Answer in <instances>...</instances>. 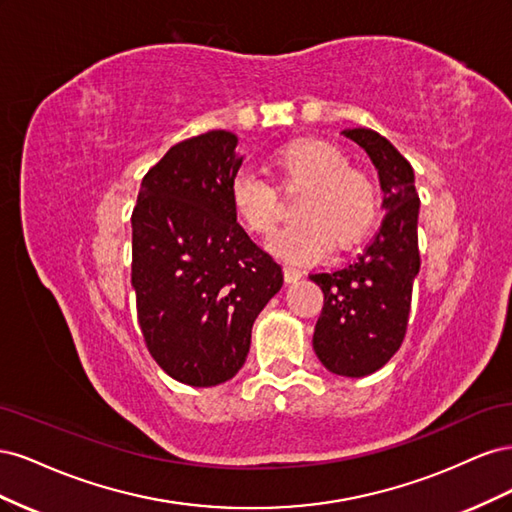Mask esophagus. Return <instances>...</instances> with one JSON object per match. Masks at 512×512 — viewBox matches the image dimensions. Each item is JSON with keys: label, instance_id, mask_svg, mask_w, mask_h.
I'll use <instances>...</instances> for the list:
<instances>
[{"label": "esophagus", "instance_id": "34e87169", "mask_svg": "<svg viewBox=\"0 0 512 512\" xmlns=\"http://www.w3.org/2000/svg\"><path fill=\"white\" fill-rule=\"evenodd\" d=\"M301 271L299 269H294V267H284V280L288 282V284H292V282H297V280H301Z\"/></svg>", "mask_w": 512, "mask_h": 512}]
</instances>
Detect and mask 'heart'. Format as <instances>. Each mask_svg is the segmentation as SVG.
<instances>
[{"label":"heart","mask_w":512,"mask_h":512,"mask_svg":"<svg viewBox=\"0 0 512 512\" xmlns=\"http://www.w3.org/2000/svg\"><path fill=\"white\" fill-rule=\"evenodd\" d=\"M277 188L294 198V220L271 239V252L290 262H312L333 245L346 252L361 243L378 220V185L365 168L348 164L342 147L320 138H297L277 147L267 162ZM230 207L239 224L267 237L282 220L273 185L252 173L230 183Z\"/></svg>","instance_id":"heart-1"}]
</instances>
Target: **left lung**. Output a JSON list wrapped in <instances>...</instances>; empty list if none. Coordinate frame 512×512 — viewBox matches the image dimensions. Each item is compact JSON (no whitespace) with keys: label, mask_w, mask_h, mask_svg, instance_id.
I'll return each instance as SVG.
<instances>
[{"label":"left lung","mask_w":512,"mask_h":512,"mask_svg":"<svg viewBox=\"0 0 512 512\" xmlns=\"http://www.w3.org/2000/svg\"><path fill=\"white\" fill-rule=\"evenodd\" d=\"M344 136L374 162L384 190L386 215L365 252L348 265L312 273L324 305L314 331V350L337 376L363 378L391 361L408 331L418 254V200L414 170L374 130L354 128Z\"/></svg>","instance_id":"1"}]
</instances>
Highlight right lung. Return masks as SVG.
Segmentation results:
<instances>
[{"label":"right lung","instance_id":"right-lung-1","mask_svg":"<svg viewBox=\"0 0 512 512\" xmlns=\"http://www.w3.org/2000/svg\"><path fill=\"white\" fill-rule=\"evenodd\" d=\"M237 136L211 130L177 143L143 177L132 211V286L149 354L190 386L230 380L252 327L282 288V267L230 207Z\"/></svg>","mask_w":512,"mask_h":512}]
</instances>
